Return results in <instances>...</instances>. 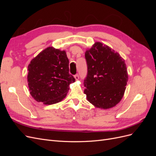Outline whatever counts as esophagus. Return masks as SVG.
Here are the masks:
<instances>
[{"mask_svg":"<svg viewBox=\"0 0 156 156\" xmlns=\"http://www.w3.org/2000/svg\"><path fill=\"white\" fill-rule=\"evenodd\" d=\"M74 77H75V80H79V75H78V74H76V75H75V76H74Z\"/></svg>","mask_w":156,"mask_h":156,"instance_id":"obj_1","label":"esophagus"}]
</instances>
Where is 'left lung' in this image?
Here are the masks:
<instances>
[{"instance_id": "8db88e82", "label": "left lung", "mask_w": 156, "mask_h": 156, "mask_svg": "<svg viewBox=\"0 0 156 156\" xmlns=\"http://www.w3.org/2000/svg\"><path fill=\"white\" fill-rule=\"evenodd\" d=\"M87 77L84 92L96 107L115 106L124 96L128 76L124 60L120 55L100 42L86 51Z\"/></svg>"}]
</instances>
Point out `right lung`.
Returning <instances> with one entry per match:
<instances>
[{
	"label": "right lung",
	"instance_id": "add662e5",
	"mask_svg": "<svg viewBox=\"0 0 156 156\" xmlns=\"http://www.w3.org/2000/svg\"><path fill=\"white\" fill-rule=\"evenodd\" d=\"M28 84L32 98L46 105L56 103L66 96L75 79L69 73V60L64 51L49 47L29 65Z\"/></svg>",
	"mask_w": 156,
	"mask_h": 156
}]
</instances>
